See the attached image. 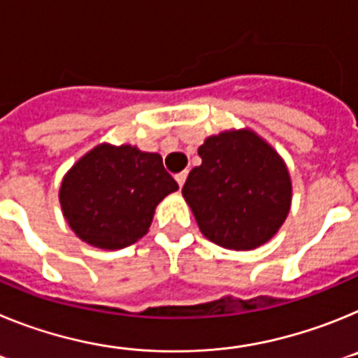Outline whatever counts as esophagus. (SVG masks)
Listing matches in <instances>:
<instances>
[{
    "label": "esophagus",
    "mask_w": 358,
    "mask_h": 358,
    "mask_svg": "<svg viewBox=\"0 0 358 358\" xmlns=\"http://www.w3.org/2000/svg\"><path fill=\"white\" fill-rule=\"evenodd\" d=\"M186 176H188V172H181V173H177V176H176L177 185L181 186V188H182V185H185V181H186Z\"/></svg>",
    "instance_id": "1"
}]
</instances>
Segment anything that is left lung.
<instances>
[{
	"instance_id": "left-lung-1",
	"label": "left lung",
	"mask_w": 358,
	"mask_h": 358,
	"mask_svg": "<svg viewBox=\"0 0 358 358\" xmlns=\"http://www.w3.org/2000/svg\"><path fill=\"white\" fill-rule=\"evenodd\" d=\"M199 156L182 197L202 235L233 251L267 243L292 204L289 169L276 148L252 129H231L206 138Z\"/></svg>"
}]
</instances>
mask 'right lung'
Returning a JSON list of instances; mask_svg holds the SVG:
<instances>
[{
	"mask_svg": "<svg viewBox=\"0 0 358 358\" xmlns=\"http://www.w3.org/2000/svg\"><path fill=\"white\" fill-rule=\"evenodd\" d=\"M177 189L159 154L100 143L66 172L59 201L82 242L116 251L147 235L157 204Z\"/></svg>",
	"mask_w": 358,
	"mask_h": 358,
	"instance_id": "1",
	"label": "right lung"
}]
</instances>
